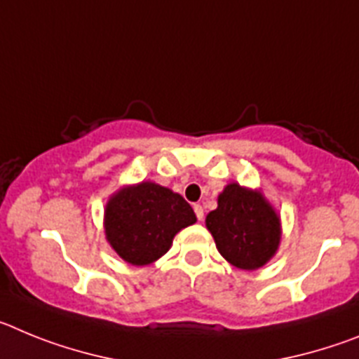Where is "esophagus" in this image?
I'll use <instances>...</instances> for the list:
<instances>
[{
	"label": "esophagus",
	"instance_id": "obj_1",
	"mask_svg": "<svg viewBox=\"0 0 359 359\" xmlns=\"http://www.w3.org/2000/svg\"><path fill=\"white\" fill-rule=\"evenodd\" d=\"M194 212H196V215H198L199 221H203V219H205V212H203L201 205H194Z\"/></svg>",
	"mask_w": 359,
	"mask_h": 359
}]
</instances>
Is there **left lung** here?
<instances>
[{"label":"left lung","mask_w":359,"mask_h":359,"mask_svg":"<svg viewBox=\"0 0 359 359\" xmlns=\"http://www.w3.org/2000/svg\"><path fill=\"white\" fill-rule=\"evenodd\" d=\"M217 252L239 269L262 268L275 257L280 244V215L253 190L231 182L217 196V208L205 219Z\"/></svg>","instance_id":"1"}]
</instances>
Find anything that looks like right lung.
Wrapping results in <instances>:
<instances>
[{
    "label": "right lung",
    "mask_w": 359,
    "mask_h": 359,
    "mask_svg": "<svg viewBox=\"0 0 359 359\" xmlns=\"http://www.w3.org/2000/svg\"><path fill=\"white\" fill-rule=\"evenodd\" d=\"M196 221L182 196L154 182L120 187L104 208L106 241L131 266L158 261L169 252L177 231Z\"/></svg>",
    "instance_id": "right-lung-1"
}]
</instances>
